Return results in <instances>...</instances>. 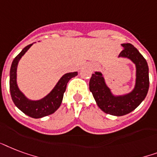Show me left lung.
<instances>
[{
    "instance_id": "8db88e82",
    "label": "left lung",
    "mask_w": 157,
    "mask_h": 157,
    "mask_svg": "<svg viewBox=\"0 0 157 157\" xmlns=\"http://www.w3.org/2000/svg\"><path fill=\"white\" fill-rule=\"evenodd\" d=\"M124 48L120 56L127 57L136 65L137 78L135 88L129 94L114 97L105 85L101 73L92 74L90 78L89 90L101 110L106 114L121 116L135 110L144 100L149 88L148 65L145 58L130 43L122 44Z\"/></svg>"
}]
</instances>
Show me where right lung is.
Listing matches in <instances>:
<instances>
[{
	"label": "right lung",
	"mask_w": 157,
	"mask_h": 157,
	"mask_svg": "<svg viewBox=\"0 0 157 157\" xmlns=\"http://www.w3.org/2000/svg\"><path fill=\"white\" fill-rule=\"evenodd\" d=\"M33 44H29L22 50V52L17 56L12 62L10 72V95L14 105L24 112L25 115L30 117L38 119L44 117L47 115H52L59 107L62 102L63 96L66 90L68 82L70 78L75 77L78 75V72L68 73L65 74L59 79L54 89L50 92L49 94L43 99L37 101L28 100L24 94L18 88L16 83V70L17 65L24 53L30 48Z\"/></svg>",
	"instance_id": "1"
}]
</instances>
